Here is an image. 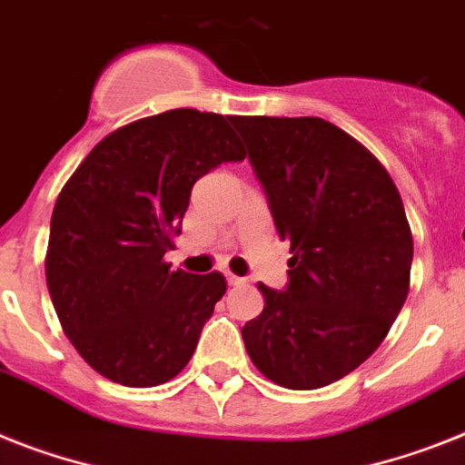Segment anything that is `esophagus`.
Segmentation results:
<instances>
[{"instance_id": "esophagus-1", "label": "esophagus", "mask_w": 465, "mask_h": 465, "mask_svg": "<svg viewBox=\"0 0 465 465\" xmlns=\"http://www.w3.org/2000/svg\"><path fill=\"white\" fill-rule=\"evenodd\" d=\"M225 278H228V285H244V278H240V275L225 273Z\"/></svg>"}]
</instances>
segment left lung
<instances>
[{"label":"left lung","mask_w":465,"mask_h":465,"mask_svg":"<svg viewBox=\"0 0 465 465\" xmlns=\"http://www.w3.org/2000/svg\"><path fill=\"white\" fill-rule=\"evenodd\" d=\"M290 242L285 292L259 282L261 316L242 328L261 373L318 390L382 344L411 282L413 237L397 185L361 142L323 118L232 116Z\"/></svg>","instance_id":"1"}]
</instances>
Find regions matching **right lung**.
<instances>
[{
  "mask_svg": "<svg viewBox=\"0 0 465 465\" xmlns=\"http://www.w3.org/2000/svg\"><path fill=\"white\" fill-rule=\"evenodd\" d=\"M230 123L197 109L128 123L92 149L54 204L49 297L73 347L111 382L175 378L228 290L218 271H171L163 254L175 247L192 185L244 159Z\"/></svg>",
  "mask_w": 465,
  "mask_h": 465,
  "instance_id": "right-lung-1",
  "label": "right lung"
}]
</instances>
